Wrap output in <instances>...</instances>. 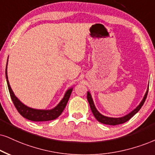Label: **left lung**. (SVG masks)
<instances>
[{"instance_id": "left-lung-1", "label": "left lung", "mask_w": 155, "mask_h": 155, "mask_svg": "<svg viewBox=\"0 0 155 155\" xmlns=\"http://www.w3.org/2000/svg\"><path fill=\"white\" fill-rule=\"evenodd\" d=\"M148 90H149V85L147 87V91L146 93H145L144 98H143L142 101H141V103L139 104L138 106L135 109H134L132 111H131L129 114H127L126 116H122V117H119V118H113V117H108V116H104L99 113L98 110L96 109L95 108L94 103H93L92 96H91V93H90L89 91H87V99L88 101V103L90 104V107H91V109L92 110L93 114L94 115L95 118H96L97 121L101 122V123L104 124H107V125H112V126H115V125H118V124H121L125 123L127 121H129L130 118L135 115L137 112L140 110V108H142V106H143V104H144V101L146 100L147 96V93H148Z\"/></svg>"}]
</instances>
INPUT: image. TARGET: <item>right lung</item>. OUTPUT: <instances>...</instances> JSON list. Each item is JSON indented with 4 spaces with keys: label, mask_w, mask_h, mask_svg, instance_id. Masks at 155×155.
<instances>
[{
    "label": "right lung",
    "mask_w": 155,
    "mask_h": 155,
    "mask_svg": "<svg viewBox=\"0 0 155 155\" xmlns=\"http://www.w3.org/2000/svg\"><path fill=\"white\" fill-rule=\"evenodd\" d=\"M7 64L8 60L6 63V68H5V78H6L7 85L8 87L9 93H10L11 98L12 99L13 104H14L17 110H18L19 114L23 117L32 121H47L56 119L57 117H59L61 115V114H62L64 109V108H65L67 104H68V101L69 98H70V95H71V93L72 91V87H70V88H69L66 91L63 98L57 104V106H55L52 109L43 110L35 109V108H30V107L24 105L22 102H21L20 100H18V98L13 93L12 89H11L10 86V84H9L8 80Z\"/></svg>",
    "instance_id": "right-lung-1"
}]
</instances>
